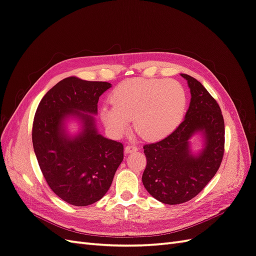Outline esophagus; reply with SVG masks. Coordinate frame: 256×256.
<instances>
[{
	"label": "esophagus",
	"mask_w": 256,
	"mask_h": 256,
	"mask_svg": "<svg viewBox=\"0 0 256 256\" xmlns=\"http://www.w3.org/2000/svg\"><path fill=\"white\" fill-rule=\"evenodd\" d=\"M138 147L136 145H127L125 147V152L126 154H129V152H138Z\"/></svg>",
	"instance_id": "34e87169"
}]
</instances>
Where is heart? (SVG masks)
<instances>
[{
    "instance_id": "obj_1",
    "label": "heart",
    "mask_w": 256,
    "mask_h": 256,
    "mask_svg": "<svg viewBox=\"0 0 256 256\" xmlns=\"http://www.w3.org/2000/svg\"><path fill=\"white\" fill-rule=\"evenodd\" d=\"M113 106H104L102 118L115 134L127 129L129 118L145 140H159L180 125L187 97L180 83L164 79H129L111 94Z\"/></svg>"
}]
</instances>
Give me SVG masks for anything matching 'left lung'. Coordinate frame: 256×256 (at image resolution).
<instances>
[{
  "label": "left lung",
  "instance_id": "obj_1",
  "mask_svg": "<svg viewBox=\"0 0 256 256\" xmlns=\"http://www.w3.org/2000/svg\"><path fill=\"white\" fill-rule=\"evenodd\" d=\"M188 81L191 102L180 125L164 140L143 146L145 189L160 202L175 205L196 196L218 172L224 154L226 129L220 106L200 82L182 74ZM196 130L206 134V148L193 158L188 138Z\"/></svg>",
  "mask_w": 256,
  "mask_h": 256
}]
</instances>
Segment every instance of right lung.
I'll list each match as a JSON object with an SVG mask.
<instances>
[{
    "label": "right lung",
    "mask_w": 256,
    "mask_h": 256,
    "mask_svg": "<svg viewBox=\"0 0 256 256\" xmlns=\"http://www.w3.org/2000/svg\"><path fill=\"white\" fill-rule=\"evenodd\" d=\"M111 84L69 76L40 100L35 112L32 140L38 164L50 189L66 203L88 206L102 198L124 159V145L108 140L95 128L100 95ZM80 116L84 132L70 140L61 130L67 114Z\"/></svg>",
    "instance_id": "right-lung-1"
}]
</instances>
